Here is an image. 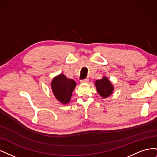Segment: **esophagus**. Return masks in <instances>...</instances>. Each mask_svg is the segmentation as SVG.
Returning <instances> with one entry per match:
<instances>
[{"label": "esophagus", "instance_id": "esophagus-1", "mask_svg": "<svg viewBox=\"0 0 157 157\" xmlns=\"http://www.w3.org/2000/svg\"><path fill=\"white\" fill-rule=\"evenodd\" d=\"M88 81H89L88 78H84L83 80H80V82H81V83H87V82H88Z\"/></svg>", "mask_w": 157, "mask_h": 157}]
</instances>
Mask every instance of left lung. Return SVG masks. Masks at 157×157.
<instances>
[{"label":"left lung","instance_id":"8db88e82","mask_svg":"<svg viewBox=\"0 0 157 157\" xmlns=\"http://www.w3.org/2000/svg\"><path fill=\"white\" fill-rule=\"evenodd\" d=\"M98 94L103 98H107L112 94L113 86L111 82L104 77L101 80H97L95 83Z\"/></svg>","mask_w":157,"mask_h":157}]
</instances>
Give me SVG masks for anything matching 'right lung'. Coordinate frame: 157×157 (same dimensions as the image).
<instances>
[{
    "label": "right lung",
    "instance_id": "right-lung-1",
    "mask_svg": "<svg viewBox=\"0 0 157 157\" xmlns=\"http://www.w3.org/2000/svg\"><path fill=\"white\" fill-rule=\"evenodd\" d=\"M51 85L56 98L63 104L68 103L76 86L75 80L67 78L63 74H61L52 80Z\"/></svg>",
    "mask_w": 157,
    "mask_h": 157
}]
</instances>
